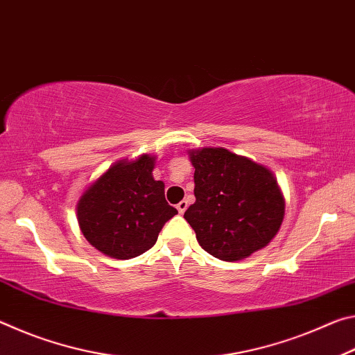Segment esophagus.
Segmentation results:
<instances>
[{
  "mask_svg": "<svg viewBox=\"0 0 355 355\" xmlns=\"http://www.w3.org/2000/svg\"><path fill=\"white\" fill-rule=\"evenodd\" d=\"M186 208H188V202H186V200H182V202H180L178 205H177V209H178L180 214H183V213L186 211Z\"/></svg>",
  "mask_w": 355,
  "mask_h": 355,
  "instance_id": "obj_1",
  "label": "esophagus"
}]
</instances>
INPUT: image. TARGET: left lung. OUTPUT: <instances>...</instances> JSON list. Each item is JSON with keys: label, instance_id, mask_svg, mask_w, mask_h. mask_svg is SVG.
<instances>
[{"label": "left lung", "instance_id": "8db88e82", "mask_svg": "<svg viewBox=\"0 0 355 355\" xmlns=\"http://www.w3.org/2000/svg\"><path fill=\"white\" fill-rule=\"evenodd\" d=\"M196 202L184 219L203 250L238 261L271 243L285 216V199L274 173L227 148L189 150Z\"/></svg>", "mask_w": 355, "mask_h": 355}]
</instances>
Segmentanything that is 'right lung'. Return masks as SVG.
Listing matches in <instances>:
<instances>
[{
    "instance_id": "obj_1",
    "label": "right lung",
    "mask_w": 355,
    "mask_h": 355,
    "mask_svg": "<svg viewBox=\"0 0 355 355\" xmlns=\"http://www.w3.org/2000/svg\"><path fill=\"white\" fill-rule=\"evenodd\" d=\"M156 156L112 164L84 191L76 205L78 224L95 249L128 260L152 249L161 228L178 211L164 197V183L152 172Z\"/></svg>"
}]
</instances>
